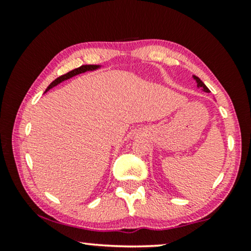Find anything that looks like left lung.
<instances>
[{"label":"left lung","mask_w":251,"mask_h":251,"mask_svg":"<svg viewBox=\"0 0 251 251\" xmlns=\"http://www.w3.org/2000/svg\"><path fill=\"white\" fill-rule=\"evenodd\" d=\"M194 80L195 81H197V83H198V87L199 88H202V90H203V91H205V92H209V89L207 88V85H205L204 83H203V82H202L201 80H200V78H199L198 76H195V75H194Z\"/></svg>","instance_id":"8db88e82"}]
</instances>
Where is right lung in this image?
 Masks as SVG:
<instances>
[{
    "label": "right lung",
    "mask_w": 251,
    "mask_h": 251,
    "mask_svg": "<svg viewBox=\"0 0 251 251\" xmlns=\"http://www.w3.org/2000/svg\"><path fill=\"white\" fill-rule=\"evenodd\" d=\"M99 67H100V66H99V65H82L81 67L75 68V70L71 71V72H68V73L64 74V75H61V76L57 77L56 80H54L53 82H51L49 87L47 88L46 92H47V91H49L51 88L56 87L57 84L61 83V82H63V81H65V80H68V78H71V77L75 76V75L81 74V73H84V72H88V71H95V70H97V68H99Z\"/></svg>",
    "instance_id": "obj_1"
}]
</instances>
